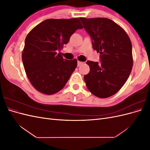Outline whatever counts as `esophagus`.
I'll list each match as a JSON object with an SVG mask.
<instances>
[{"mask_svg": "<svg viewBox=\"0 0 150 150\" xmlns=\"http://www.w3.org/2000/svg\"><path fill=\"white\" fill-rule=\"evenodd\" d=\"M83 64V62H81V61H78V67L81 66Z\"/></svg>", "mask_w": 150, "mask_h": 150, "instance_id": "esophagus-1", "label": "esophagus"}]
</instances>
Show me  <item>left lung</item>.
I'll return each mask as SVG.
<instances>
[{"label": "left lung", "instance_id": "left-lung-1", "mask_svg": "<svg viewBox=\"0 0 150 150\" xmlns=\"http://www.w3.org/2000/svg\"><path fill=\"white\" fill-rule=\"evenodd\" d=\"M92 40L93 48L100 54V64L88 61L89 72L84 79L89 91L99 98L110 97L122 87L133 67L132 45L128 34L107 18L80 17Z\"/></svg>", "mask_w": 150, "mask_h": 150}]
</instances>
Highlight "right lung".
I'll return each mask as SVG.
<instances>
[{"label": "right lung", "instance_id": "add662e5", "mask_svg": "<svg viewBox=\"0 0 150 150\" xmlns=\"http://www.w3.org/2000/svg\"><path fill=\"white\" fill-rule=\"evenodd\" d=\"M77 18L45 20L25 39L22 62L30 83L38 91L53 94L64 87L77 67V60L63 58L61 51L76 30L83 29Z\"/></svg>", "mask_w": 150, "mask_h": 150}]
</instances>
